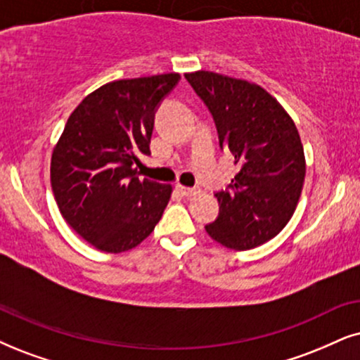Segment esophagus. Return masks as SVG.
<instances>
[{
  "label": "esophagus",
  "instance_id": "34e87169",
  "mask_svg": "<svg viewBox=\"0 0 360 360\" xmlns=\"http://www.w3.org/2000/svg\"><path fill=\"white\" fill-rule=\"evenodd\" d=\"M176 189H177V193H179L181 195H184V198H193V195L199 194L198 188H186V186H183V184H177Z\"/></svg>",
  "mask_w": 360,
  "mask_h": 360
}]
</instances>
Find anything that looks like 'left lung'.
I'll return each mask as SVG.
<instances>
[{
    "label": "left lung",
    "instance_id": "8db88e82",
    "mask_svg": "<svg viewBox=\"0 0 360 360\" xmlns=\"http://www.w3.org/2000/svg\"><path fill=\"white\" fill-rule=\"evenodd\" d=\"M216 122L219 144L240 171L214 195L219 216L206 233L224 248L245 251L276 238L301 198L306 158L297 127L259 84L212 71L186 72Z\"/></svg>",
    "mask_w": 360,
    "mask_h": 360
}]
</instances>
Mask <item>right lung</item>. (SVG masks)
<instances>
[{"label":"right lung","instance_id":"right-lung-1","mask_svg":"<svg viewBox=\"0 0 360 360\" xmlns=\"http://www.w3.org/2000/svg\"><path fill=\"white\" fill-rule=\"evenodd\" d=\"M177 72L112 81L88 94L68 117L51 156V188L72 229L104 252H124L154 231L172 186L143 177L154 112Z\"/></svg>","mask_w":360,"mask_h":360}]
</instances>
